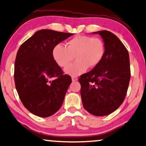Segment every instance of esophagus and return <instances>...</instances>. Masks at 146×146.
Here are the masks:
<instances>
[{"instance_id":"34e87169","label":"esophagus","mask_w":146,"mask_h":146,"mask_svg":"<svg viewBox=\"0 0 146 146\" xmlns=\"http://www.w3.org/2000/svg\"><path fill=\"white\" fill-rule=\"evenodd\" d=\"M71 79H72V81H77V79L76 77H71Z\"/></svg>"}]
</instances>
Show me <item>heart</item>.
Wrapping results in <instances>:
<instances>
[{
    "instance_id": "obj_1",
    "label": "heart",
    "mask_w": 146,
    "mask_h": 146,
    "mask_svg": "<svg viewBox=\"0 0 146 146\" xmlns=\"http://www.w3.org/2000/svg\"><path fill=\"white\" fill-rule=\"evenodd\" d=\"M105 53L103 40L98 37L77 35L68 40L66 46L61 43L56 44L52 50V56L57 65L67 66L75 55V63L68 65L64 71L71 76L85 73L88 67H94L102 61Z\"/></svg>"
}]
</instances>
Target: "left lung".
<instances>
[{"label":"left lung","instance_id":"left-lung-1","mask_svg":"<svg viewBox=\"0 0 146 146\" xmlns=\"http://www.w3.org/2000/svg\"><path fill=\"white\" fill-rule=\"evenodd\" d=\"M92 33L102 36L105 53L98 65L79 79L81 100L91 114L105 116L117 110L125 98L131 75L129 57L127 48L113 33L108 31Z\"/></svg>","mask_w":146,"mask_h":146}]
</instances>
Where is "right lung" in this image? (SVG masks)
<instances>
[{"label": "right lung", "mask_w": 146, "mask_h": 146, "mask_svg": "<svg viewBox=\"0 0 146 146\" xmlns=\"http://www.w3.org/2000/svg\"><path fill=\"white\" fill-rule=\"evenodd\" d=\"M73 33L42 29L21 44L15 63V83L24 106L40 117L55 114L63 104L71 77L63 75L52 56L56 44ZM57 77L51 80L52 77Z\"/></svg>", "instance_id": "obj_1"}]
</instances>
